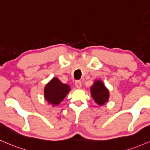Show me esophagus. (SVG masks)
<instances>
[{
  "mask_svg": "<svg viewBox=\"0 0 150 150\" xmlns=\"http://www.w3.org/2000/svg\"><path fill=\"white\" fill-rule=\"evenodd\" d=\"M75 87L77 88H80L82 86V83L80 80H76L75 82Z\"/></svg>",
  "mask_w": 150,
  "mask_h": 150,
  "instance_id": "1",
  "label": "esophagus"
}]
</instances>
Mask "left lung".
<instances>
[{"label":"left lung","instance_id":"8db88e82","mask_svg":"<svg viewBox=\"0 0 150 150\" xmlns=\"http://www.w3.org/2000/svg\"><path fill=\"white\" fill-rule=\"evenodd\" d=\"M91 95L98 105H103L109 99V91L100 80H95L91 87Z\"/></svg>","mask_w":150,"mask_h":150}]
</instances>
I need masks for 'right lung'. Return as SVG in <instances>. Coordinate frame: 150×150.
I'll return each instance as SVG.
<instances>
[{"mask_svg":"<svg viewBox=\"0 0 150 150\" xmlns=\"http://www.w3.org/2000/svg\"><path fill=\"white\" fill-rule=\"evenodd\" d=\"M70 91L69 85L62 83L57 78H53L45 86L44 96L48 103L54 107L59 105Z\"/></svg>","mask_w":150,"mask_h":150,"instance_id":"obj_1","label":"right lung"}]
</instances>
